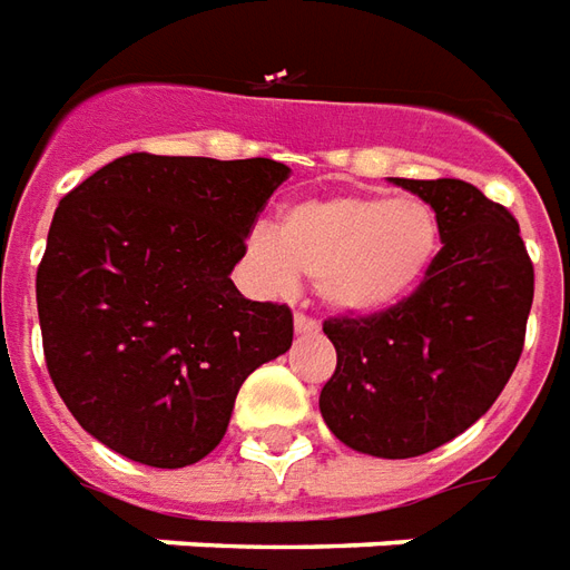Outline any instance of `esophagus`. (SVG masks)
Masks as SVG:
<instances>
[{
	"label": "esophagus",
	"instance_id": "1",
	"mask_svg": "<svg viewBox=\"0 0 570 570\" xmlns=\"http://www.w3.org/2000/svg\"><path fill=\"white\" fill-rule=\"evenodd\" d=\"M294 331H297V334H318V322L316 318L304 316V313H297V316H294Z\"/></svg>",
	"mask_w": 570,
	"mask_h": 570
}]
</instances>
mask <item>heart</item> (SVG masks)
Masks as SVG:
<instances>
[{"mask_svg": "<svg viewBox=\"0 0 570 570\" xmlns=\"http://www.w3.org/2000/svg\"><path fill=\"white\" fill-rule=\"evenodd\" d=\"M442 252L439 214L421 199L325 196L288 205L278 233L254 229L248 257L273 292L301 273L316 278L322 304L341 316H381L421 288Z\"/></svg>", "mask_w": 570, "mask_h": 570, "instance_id": "b5f03b06", "label": "heart"}]
</instances>
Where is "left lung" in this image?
I'll use <instances>...</instances> for the list:
<instances>
[{"instance_id": "8db88e82", "label": "left lung", "mask_w": 570, "mask_h": 570, "mask_svg": "<svg viewBox=\"0 0 570 570\" xmlns=\"http://www.w3.org/2000/svg\"><path fill=\"white\" fill-rule=\"evenodd\" d=\"M442 224V252L390 313L328 318L337 368L318 411L343 445L371 458H421L494 405L522 356L534 266L519 224L466 180H407Z\"/></svg>"}]
</instances>
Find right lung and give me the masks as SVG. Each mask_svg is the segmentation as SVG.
<instances>
[{"label":"right lung","mask_w":570,"mask_h":570,"mask_svg":"<svg viewBox=\"0 0 570 570\" xmlns=\"http://www.w3.org/2000/svg\"><path fill=\"white\" fill-rule=\"evenodd\" d=\"M288 175L273 159L131 153L60 199L36 306L85 433L159 470L220 445L245 377L292 346V309L229 278Z\"/></svg>","instance_id":"right-lung-1"}]
</instances>
